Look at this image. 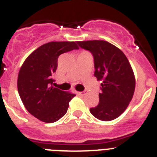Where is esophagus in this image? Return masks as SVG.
<instances>
[{
  "label": "esophagus",
  "mask_w": 157,
  "mask_h": 157,
  "mask_svg": "<svg viewBox=\"0 0 157 157\" xmlns=\"http://www.w3.org/2000/svg\"><path fill=\"white\" fill-rule=\"evenodd\" d=\"M77 94H81V95H84L85 94V91H76Z\"/></svg>",
  "instance_id": "1"
}]
</instances>
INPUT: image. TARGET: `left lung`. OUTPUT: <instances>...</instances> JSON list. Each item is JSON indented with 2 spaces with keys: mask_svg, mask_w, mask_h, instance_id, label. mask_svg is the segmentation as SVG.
<instances>
[{
  "mask_svg": "<svg viewBox=\"0 0 157 157\" xmlns=\"http://www.w3.org/2000/svg\"><path fill=\"white\" fill-rule=\"evenodd\" d=\"M77 43L91 52L95 69L94 75L101 81L99 102L90 109V112L100 121H113L125 111L133 98L135 77L131 64L121 49L105 40Z\"/></svg>",
  "mask_w": 157,
  "mask_h": 157,
  "instance_id": "left-lung-1",
  "label": "left lung"
}]
</instances>
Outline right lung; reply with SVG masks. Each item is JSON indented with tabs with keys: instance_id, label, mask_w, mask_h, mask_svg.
I'll use <instances>...</instances> for the list:
<instances>
[{
	"instance_id": "add662e5",
	"label": "right lung",
	"mask_w": 157,
	"mask_h": 157,
	"mask_svg": "<svg viewBox=\"0 0 157 157\" xmlns=\"http://www.w3.org/2000/svg\"><path fill=\"white\" fill-rule=\"evenodd\" d=\"M73 41H52L33 51L24 61L18 75L17 87L25 108L44 123L59 121L67 112L75 94L52 86V76L63 53L78 49Z\"/></svg>"
}]
</instances>
